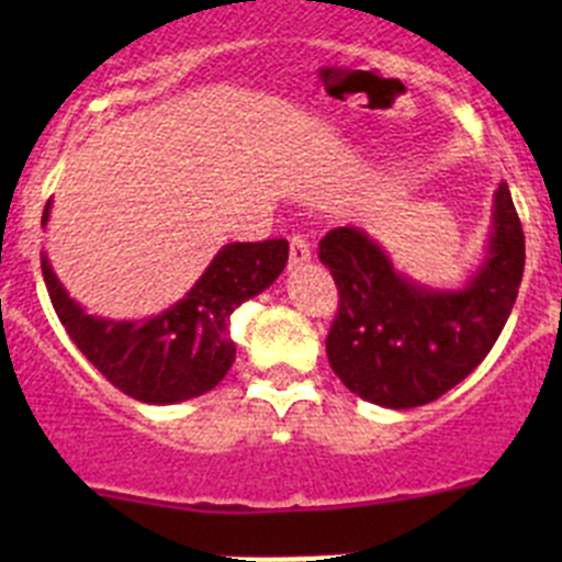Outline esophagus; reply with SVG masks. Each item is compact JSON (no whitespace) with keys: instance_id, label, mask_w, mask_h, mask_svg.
<instances>
[{"instance_id":"1","label":"esophagus","mask_w":562,"mask_h":562,"mask_svg":"<svg viewBox=\"0 0 562 562\" xmlns=\"http://www.w3.org/2000/svg\"><path fill=\"white\" fill-rule=\"evenodd\" d=\"M310 258H312L310 241H306L304 236H292V238H290V265H292V267L306 265Z\"/></svg>"}]
</instances>
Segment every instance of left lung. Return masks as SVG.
I'll return each instance as SVG.
<instances>
[{"instance_id":"obj_1","label":"left lung","mask_w":562,"mask_h":562,"mask_svg":"<svg viewBox=\"0 0 562 562\" xmlns=\"http://www.w3.org/2000/svg\"><path fill=\"white\" fill-rule=\"evenodd\" d=\"M317 258L340 292L326 337L331 371L360 400L405 411L448 394L490 355L518 297L526 250L513 193L501 182L486 256L459 290L411 281L351 225L326 233Z\"/></svg>"}]
</instances>
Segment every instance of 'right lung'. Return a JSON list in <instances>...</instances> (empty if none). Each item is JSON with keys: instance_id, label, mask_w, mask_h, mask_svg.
<instances>
[{"instance_id": "1", "label": "right lung", "mask_w": 562, "mask_h": 562, "mask_svg": "<svg viewBox=\"0 0 562 562\" xmlns=\"http://www.w3.org/2000/svg\"><path fill=\"white\" fill-rule=\"evenodd\" d=\"M47 220L49 202L42 227ZM286 258V238L225 245L186 297L143 321L89 315L64 290L47 252L42 276L69 340L114 389L148 405H173L207 394L231 371L236 360L231 315L284 272Z\"/></svg>"}]
</instances>
